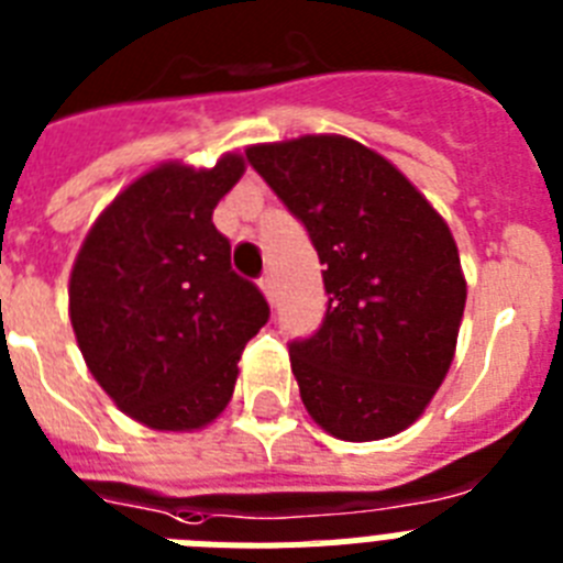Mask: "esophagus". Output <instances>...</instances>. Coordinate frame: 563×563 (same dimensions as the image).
I'll use <instances>...</instances> for the list:
<instances>
[{
	"mask_svg": "<svg viewBox=\"0 0 563 563\" xmlns=\"http://www.w3.org/2000/svg\"><path fill=\"white\" fill-rule=\"evenodd\" d=\"M260 289H263V295H266L268 300H274V295H277V283H274L272 272H266L263 277H260Z\"/></svg>",
	"mask_w": 563,
	"mask_h": 563,
	"instance_id": "1",
	"label": "esophagus"
}]
</instances>
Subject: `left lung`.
I'll use <instances>...</instances> for the list:
<instances>
[{"instance_id":"1","label":"left lung","mask_w":563,"mask_h":563,"mask_svg":"<svg viewBox=\"0 0 563 563\" xmlns=\"http://www.w3.org/2000/svg\"><path fill=\"white\" fill-rule=\"evenodd\" d=\"M323 263V323L291 340V372L320 427L380 441L420 418L443 384L466 280L450 225L404 174L349 136L245 151Z\"/></svg>"}]
</instances>
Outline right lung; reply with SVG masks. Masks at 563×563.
Returning <instances> with one entry per match:
<instances>
[{"mask_svg": "<svg viewBox=\"0 0 563 563\" xmlns=\"http://www.w3.org/2000/svg\"><path fill=\"white\" fill-rule=\"evenodd\" d=\"M245 159L214 168L165 163L97 217L70 272V325L97 384L122 412L163 432H191L223 412L245 343L268 303L231 268L211 223Z\"/></svg>", "mask_w": 563, "mask_h": 563, "instance_id": "add662e5", "label": "right lung"}]
</instances>
